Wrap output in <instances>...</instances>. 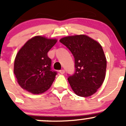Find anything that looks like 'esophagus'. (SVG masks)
Instances as JSON below:
<instances>
[{
  "label": "esophagus",
  "mask_w": 126,
  "mask_h": 126,
  "mask_svg": "<svg viewBox=\"0 0 126 126\" xmlns=\"http://www.w3.org/2000/svg\"><path fill=\"white\" fill-rule=\"evenodd\" d=\"M59 72L61 74H63L65 72V71H64V69H62V70L59 71Z\"/></svg>",
  "instance_id": "esophagus-1"
}]
</instances>
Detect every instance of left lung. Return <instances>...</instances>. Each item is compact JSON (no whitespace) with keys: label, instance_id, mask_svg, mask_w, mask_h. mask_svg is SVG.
<instances>
[{"label":"left lung","instance_id":"8db88e82","mask_svg":"<svg viewBox=\"0 0 126 126\" xmlns=\"http://www.w3.org/2000/svg\"><path fill=\"white\" fill-rule=\"evenodd\" d=\"M74 57L76 72L68 80L75 94L89 97L97 91L105 77L107 60L97 41L85 35L68 36L60 39Z\"/></svg>","mask_w":126,"mask_h":126}]
</instances>
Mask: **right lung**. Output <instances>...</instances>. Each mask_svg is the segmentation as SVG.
<instances>
[{"label":"right lung","mask_w":126,"mask_h":126,"mask_svg":"<svg viewBox=\"0 0 126 126\" xmlns=\"http://www.w3.org/2000/svg\"><path fill=\"white\" fill-rule=\"evenodd\" d=\"M55 38L38 35L32 38L16 54L14 74L20 87L33 94L49 90L57 72L52 71L47 52L57 43Z\"/></svg>","instance_id":"obj_1"}]
</instances>
